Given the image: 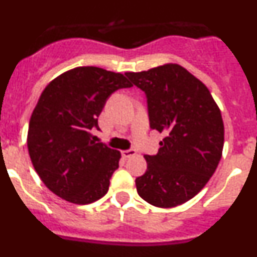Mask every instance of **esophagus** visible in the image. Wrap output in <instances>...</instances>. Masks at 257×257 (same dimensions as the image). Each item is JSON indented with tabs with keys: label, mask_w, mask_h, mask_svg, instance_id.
Masks as SVG:
<instances>
[{
	"label": "esophagus",
	"mask_w": 257,
	"mask_h": 257,
	"mask_svg": "<svg viewBox=\"0 0 257 257\" xmlns=\"http://www.w3.org/2000/svg\"><path fill=\"white\" fill-rule=\"evenodd\" d=\"M135 154H136L135 149H128V151L122 152V157H123V158H131V157H134Z\"/></svg>",
	"instance_id": "esophagus-1"
}]
</instances>
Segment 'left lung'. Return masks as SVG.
Here are the masks:
<instances>
[{
  "instance_id": "obj_1",
  "label": "left lung",
  "mask_w": 257,
  "mask_h": 257,
  "mask_svg": "<svg viewBox=\"0 0 257 257\" xmlns=\"http://www.w3.org/2000/svg\"><path fill=\"white\" fill-rule=\"evenodd\" d=\"M147 95L151 128L163 133L156 156H144L147 171L136 190L156 207L183 205L213 175L224 147L221 112L210 90L179 64L127 72Z\"/></svg>"
}]
</instances>
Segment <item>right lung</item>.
I'll return each mask as SVG.
<instances>
[{"label":"right lung","mask_w":257,"mask_h":257,"mask_svg":"<svg viewBox=\"0 0 257 257\" xmlns=\"http://www.w3.org/2000/svg\"><path fill=\"white\" fill-rule=\"evenodd\" d=\"M133 83L121 73L77 67L52 79L41 94L28 127V152L36 172L60 198L76 205L100 199L121 153L92 140L97 117L118 88Z\"/></svg>","instance_id":"1"}]
</instances>
